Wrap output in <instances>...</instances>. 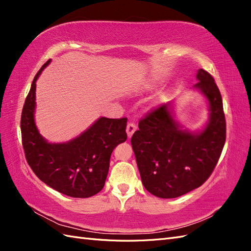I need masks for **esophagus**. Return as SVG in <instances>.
<instances>
[{
    "instance_id": "esophagus-1",
    "label": "esophagus",
    "mask_w": 251,
    "mask_h": 251,
    "mask_svg": "<svg viewBox=\"0 0 251 251\" xmlns=\"http://www.w3.org/2000/svg\"><path fill=\"white\" fill-rule=\"evenodd\" d=\"M136 131V126L134 124H128L126 126V134H127V137L131 138L134 132Z\"/></svg>"
}]
</instances>
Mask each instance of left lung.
I'll return each mask as SVG.
<instances>
[{
	"label": "left lung",
	"instance_id": "obj_1",
	"mask_svg": "<svg viewBox=\"0 0 251 251\" xmlns=\"http://www.w3.org/2000/svg\"><path fill=\"white\" fill-rule=\"evenodd\" d=\"M198 91L207 101L208 120L189 131L175 119L173 102L164 103L139 121L131 143L143 186L158 198L172 199L201 186L221 156L226 123L221 93L211 75L197 72Z\"/></svg>",
	"mask_w": 251,
	"mask_h": 251
}]
</instances>
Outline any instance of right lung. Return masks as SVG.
<instances>
[{
  "label": "right lung",
  "instance_id": "1",
  "mask_svg": "<svg viewBox=\"0 0 251 251\" xmlns=\"http://www.w3.org/2000/svg\"><path fill=\"white\" fill-rule=\"evenodd\" d=\"M50 62L36 73L23 107V148L30 168L44 183L73 198H89L104 186L112 151L126 140L127 119L100 117L69 141H47L37 130L34 113L36 80Z\"/></svg>",
  "mask_w": 251,
  "mask_h": 251
}]
</instances>
